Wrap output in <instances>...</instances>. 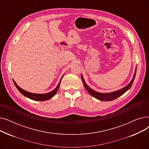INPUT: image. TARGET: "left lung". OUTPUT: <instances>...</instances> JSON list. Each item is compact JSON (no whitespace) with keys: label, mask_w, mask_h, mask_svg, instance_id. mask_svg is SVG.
Listing matches in <instances>:
<instances>
[{"label":"left lung","mask_w":149,"mask_h":149,"mask_svg":"<svg viewBox=\"0 0 149 149\" xmlns=\"http://www.w3.org/2000/svg\"><path fill=\"white\" fill-rule=\"evenodd\" d=\"M136 72V68L135 69V73L134 75V77H133V79L128 85H127L126 87H124L118 91L112 92L111 93H100V92H96L95 91L92 90L88 86L87 84L85 83L82 75H81V80H82L84 86L85 88L86 89V90L89 93L90 95H91L92 97H95V98H97L99 100L103 101H112L113 100H115L117 98H118L119 97H120L121 95L124 94L125 92L127 91L130 88V87L132 86V85L133 84V82H134V81L135 78Z\"/></svg>","instance_id":"left-lung-1"}]
</instances>
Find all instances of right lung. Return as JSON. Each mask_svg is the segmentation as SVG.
<instances>
[{"instance_id": "right-lung-1", "label": "right lung", "mask_w": 149, "mask_h": 149, "mask_svg": "<svg viewBox=\"0 0 149 149\" xmlns=\"http://www.w3.org/2000/svg\"><path fill=\"white\" fill-rule=\"evenodd\" d=\"M64 76V75L62 76V77L61 78V79L60 80V82L58 84V86H57V88L55 89L54 90H53L52 91L49 92V93H42V94H38V93H30L29 92H27L25 90L22 89V88H20L19 86L16 84L14 80V83L15 86V87L17 88V89L19 90V91L22 93V95H23L24 96H25L26 97L31 99V100H36V101H46V100H48L50 98H51L52 97H54L55 95V94L57 92L58 89L59 88L60 86V84L61 81V79Z\"/></svg>"}]
</instances>
